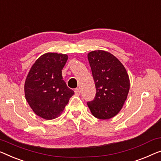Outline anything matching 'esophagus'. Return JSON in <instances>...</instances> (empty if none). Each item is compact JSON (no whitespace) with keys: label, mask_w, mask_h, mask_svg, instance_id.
<instances>
[{"label":"esophagus","mask_w":161,"mask_h":161,"mask_svg":"<svg viewBox=\"0 0 161 161\" xmlns=\"http://www.w3.org/2000/svg\"><path fill=\"white\" fill-rule=\"evenodd\" d=\"M74 92H75V95H76V96H80V88H76V89L74 90Z\"/></svg>","instance_id":"34e87169"}]
</instances>
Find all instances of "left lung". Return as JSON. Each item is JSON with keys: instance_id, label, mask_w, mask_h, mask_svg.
Listing matches in <instances>:
<instances>
[{"instance_id": "obj_1", "label": "left lung", "mask_w": 161, "mask_h": 161, "mask_svg": "<svg viewBox=\"0 0 161 161\" xmlns=\"http://www.w3.org/2000/svg\"><path fill=\"white\" fill-rule=\"evenodd\" d=\"M87 58L96 88L95 99L87 106L96 118L110 119L118 114L128 97V74L120 61L108 52L92 51Z\"/></svg>"}]
</instances>
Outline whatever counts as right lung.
<instances>
[{
    "mask_svg": "<svg viewBox=\"0 0 161 161\" xmlns=\"http://www.w3.org/2000/svg\"><path fill=\"white\" fill-rule=\"evenodd\" d=\"M68 60L66 54L47 53L31 66L25 81V96L36 115L53 119L62 114L74 94L63 80L62 69Z\"/></svg>",
    "mask_w": 161,
    "mask_h": 161,
    "instance_id": "add662e5",
    "label": "right lung"
}]
</instances>
